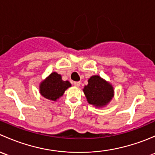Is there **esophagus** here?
Here are the masks:
<instances>
[{
	"mask_svg": "<svg viewBox=\"0 0 155 155\" xmlns=\"http://www.w3.org/2000/svg\"><path fill=\"white\" fill-rule=\"evenodd\" d=\"M80 84H81L80 82H73V85H74L76 87H79V86H80Z\"/></svg>",
	"mask_w": 155,
	"mask_h": 155,
	"instance_id": "34e87169",
	"label": "esophagus"
}]
</instances>
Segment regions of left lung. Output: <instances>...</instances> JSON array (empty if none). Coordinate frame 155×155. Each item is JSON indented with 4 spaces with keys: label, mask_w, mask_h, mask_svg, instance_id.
Returning <instances> with one entry per match:
<instances>
[{
    "label": "left lung",
    "mask_w": 155,
    "mask_h": 155,
    "mask_svg": "<svg viewBox=\"0 0 155 155\" xmlns=\"http://www.w3.org/2000/svg\"><path fill=\"white\" fill-rule=\"evenodd\" d=\"M87 82L88 84L84 87L83 92L88 104L96 107L107 105L114 97L112 85L99 76H92Z\"/></svg>",
    "instance_id": "obj_1"
}]
</instances>
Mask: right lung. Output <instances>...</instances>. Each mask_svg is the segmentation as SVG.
I'll return each instance as SVG.
<instances>
[{"mask_svg": "<svg viewBox=\"0 0 155 155\" xmlns=\"http://www.w3.org/2000/svg\"><path fill=\"white\" fill-rule=\"evenodd\" d=\"M70 86V82L63 81L60 74L53 72L40 83V93L46 99L56 101Z\"/></svg>", "mask_w": 155, "mask_h": 155, "instance_id": "1", "label": "right lung"}]
</instances>
